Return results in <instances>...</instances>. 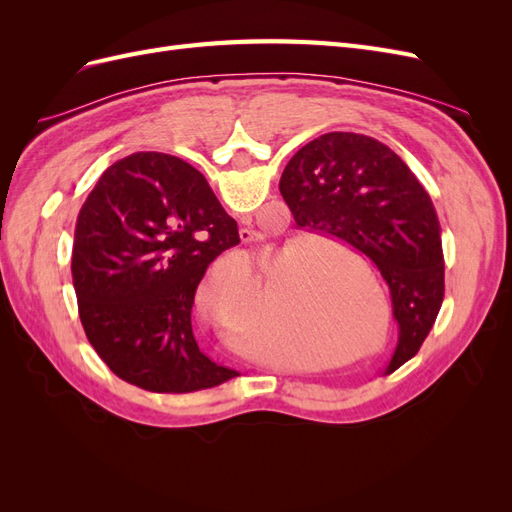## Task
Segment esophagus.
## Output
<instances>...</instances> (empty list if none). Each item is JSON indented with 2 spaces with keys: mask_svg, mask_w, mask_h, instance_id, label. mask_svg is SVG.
I'll list each match as a JSON object with an SVG mask.
<instances>
[{
  "mask_svg": "<svg viewBox=\"0 0 512 512\" xmlns=\"http://www.w3.org/2000/svg\"><path fill=\"white\" fill-rule=\"evenodd\" d=\"M239 237H241V241L243 243H252V241H256L258 239V235L254 230H250V228H241L239 230Z\"/></svg>",
  "mask_w": 512,
  "mask_h": 512,
  "instance_id": "1",
  "label": "esophagus"
}]
</instances>
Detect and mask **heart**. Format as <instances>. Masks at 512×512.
Listing matches in <instances>:
<instances>
[{"instance_id":"b5f03b06","label":"heart","mask_w":512,"mask_h":512,"mask_svg":"<svg viewBox=\"0 0 512 512\" xmlns=\"http://www.w3.org/2000/svg\"><path fill=\"white\" fill-rule=\"evenodd\" d=\"M269 286L271 280L267 282V288ZM258 292L260 280L252 271L239 273L230 282H222L218 280V275H211L209 282H205L198 292V303L200 309L211 318H224L232 324L239 322L235 314L250 312L245 320V329L250 331L252 337H258L260 342H273L280 335H288L301 337L309 344L335 346L339 344V337L344 335V331L352 329L342 301L335 297L331 288H314L316 297L309 301L307 307L299 309V312L282 314L271 312L269 299L256 305Z\"/></svg>"}]
</instances>
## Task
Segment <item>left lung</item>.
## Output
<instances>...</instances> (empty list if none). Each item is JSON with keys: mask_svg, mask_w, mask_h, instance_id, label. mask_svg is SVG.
<instances>
[{"mask_svg": "<svg viewBox=\"0 0 512 512\" xmlns=\"http://www.w3.org/2000/svg\"><path fill=\"white\" fill-rule=\"evenodd\" d=\"M280 192L294 222L346 241L374 262L391 292L397 346L384 374L421 350L444 299L440 222L395 151L365 134L329 132L286 164Z\"/></svg>", "mask_w": 512, "mask_h": 512, "instance_id": "left-lung-1", "label": "left lung"}]
</instances>
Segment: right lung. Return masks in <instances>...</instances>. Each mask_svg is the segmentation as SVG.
<instances>
[{
  "mask_svg": "<svg viewBox=\"0 0 512 512\" xmlns=\"http://www.w3.org/2000/svg\"><path fill=\"white\" fill-rule=\"evenodd\" d=\"M237 243V222L188 162L138 151L104 170L76 220L72 280L89 344L115 376L153 393L239 376L192 331L200 280Z\"/></svg>",
  "mask_w": 512,
  "mask_h": 512,
  "instance_id": "right-lung-1",
  "label": "right lung"
}]
</instances>
